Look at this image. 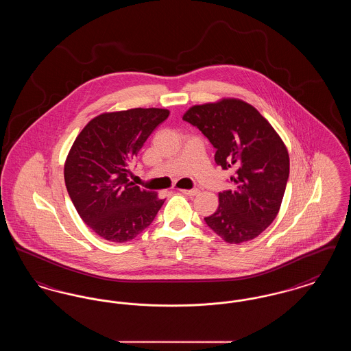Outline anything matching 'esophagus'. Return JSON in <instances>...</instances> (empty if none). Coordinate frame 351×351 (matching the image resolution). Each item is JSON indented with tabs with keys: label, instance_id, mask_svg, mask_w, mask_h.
<instances>
[{
	"label": "esophagus",
	"instance_id": "obj_1",
	"mask_svg": "<svg viewBox=\"0 0 351 351\" xmlns=\"http://www.w3.org/2000/svg\"><path fill=\"white\" fill-rule=\"evenodd\" d=\"M183 195H186V196H196V195H199V189H179Z\"/></svg>",
	"mask_w": 351,
	"mask_h": 351
}]
</instances>
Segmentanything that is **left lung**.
<instances>
[{"instance_id": "obj_1", "label": "left lung", "mask_w": 351, "mask_h": 351, "mask_svg": "<svg viewBox=\"0 0 351 351\" xmlns=\"http://www.w3.org/2000/svg\"><path fill=\"white\" fill-rule=\"evenodd\" d=\"M216 149L222 169L234 168V186L218 193L206 225L228 243L256 238L276 218L289 176V155L279 134L252 105L239 99L193 105L183 116Z\"/></svg>"}]
</instances>
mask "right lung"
Returning <instances> with one entry per match:
<instances>
[{"instance_id":"obj_1","label":"right lung","mask_w":351,"mask_h":351,"mask_svg":"<svg viewBox=\"0 0 351 351\" xmlns=\"http://www.w3.org/2000/svg\"><path fill=\"white\" fill-rule=\"evenodd\" d=\"M167 109L102 113L76 136L64 163L68 195L79 216L101 238L126 242L143 232L165 200L128 179L129 165Z\"/></svg>"}]
</instances>
